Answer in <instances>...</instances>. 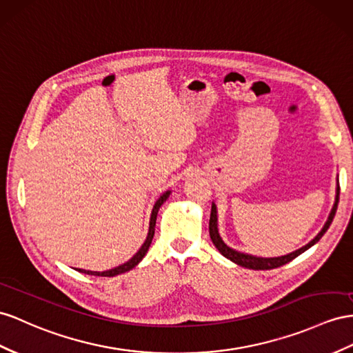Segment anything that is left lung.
Segmentation results:
<instances>
[{"label":"left lung","instance_id":"8db88e82","mask_svg":"<svg viewBox=\"0 0 353 353\" xmlns=\"http://www.w3.org/2000/svg\"><path fill=\"white\" fill-rule=\"evenodd\" d=\"M339 196H340V185L337 183V189H336V201H334V205L331 209V213L328 216L327 222H325L323 228L321 230V232L316 236L310 243H307L305 246H303L301 249H298L295 252H292V254H288L285 256H277V258H258V256H252V255H248V254H241V252H237L231 248H228L227 245H225L223 240L221 239L219 232H218V212H216V205L214 203L212 204V212H210V222H209V232H210V239L213 241V245L216 246V249H218L221 254L228 258L230 261H232V263H236L237 265L240 267H245V268H250V270H273V268H277V267H282L288 263H291L292 259H295L298 255H301L303 252H305L307 249H310L313 245H316L318 243L325 232H327V230L330 228V225L334 219V216H336V212H337V205H339Z\"/></svg>","mask_w":353,"mask_h":353}]
</instances>
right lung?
<instances>
[{
  "mask_svg": "<svg viewBox=\"0 0 353 353\" xmlns=\"http://www.w3.org/2000/svg\"><path fill=\"white\" fill-rule=\"evenodd\" d=\"M170 191L162 194L158 201L155 203V205H153L152 209V214H150V222H149V232H148V237L146 240H144L143 246L139 249L137 254H135L130 261H126L125 264L119 265V267H114L112 270H107V271H89V270H82V268H77V271H80V273H85V274H90V276H101V277H113V276H117V274H122V273H126V271L132 270L135 265H137L140 261L144 258V255L148 254L149 250V246L152 243V239H153V234H155V223H157V216H158V210L159 207L164 204V201L167 200V198L170 196Z\"/></svg>",
  "mask_w": 353,
  "mask_h": 353,
  "instance_id": "add662e5",
  "label": "right lung"
}]
</instances>
